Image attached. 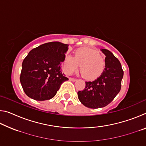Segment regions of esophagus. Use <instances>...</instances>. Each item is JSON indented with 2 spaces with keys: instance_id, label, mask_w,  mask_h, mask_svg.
<instances>
[{
  "instance_id": "1",
  "label": "esophagus",
  "mask_w": 146,
  "mask_h": 146,
  "mask_svg": "<svg viewBox=\"0 0 146 146\" xmlns=\"http://www.w3.org/2000/svg\"><path fill=\"white\" fill-rule=\"evenodd\" d=\"M69 80H70V81H72V82H75V81L76 80V79L73 78H69Z\"/></svg>"
}]
</instances>
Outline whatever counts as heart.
Here are the masks:
<instances>
[{
    "mask_svg": "<svg viewBox=\"0 0 146 146\" xmlns=\"http://www.w3.org/2000/svg\"><path fill=\"white\" fill-rule=\"evenodd\" d=\"M80 65L81 74L88 80H94L102 75L105 68V60L97 51L89 47L76 49L74 56H65L62 64L64 72L71 75Z\"/></svg>",
    "mask_w": 146,
    "mask_h": 146,
    "instance_id": "obj_1",
    "label": "heart"
}]
</instances>
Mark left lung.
Here are the masks:
<instances>
[{
    "mask_svg": "<svg viewBox=\"0 0 146 146\" xmlns=\"http://www.w3.org/2000/svg\"><path fill=\"white\" fill-rule=\"evenodd\" d=\"M100 50L106 56L102 74L92 82H86L84 90L77 93L80 102L89 108L105 107L112 102L121 89L123 71L120 61L110 51Z\"/></svg>",
    "mask_w": 146,
    "mask_h": 146,
    "instance_id": "1",
    "label": "left lung"
}]
</instances>
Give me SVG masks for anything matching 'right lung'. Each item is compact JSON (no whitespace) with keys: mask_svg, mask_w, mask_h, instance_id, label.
I'll list each match as a JSON object with an SVG mask.
<instances>
[{"mask_svg":"<svg viewBox=\"0 0 146 146\" xmlns=\"http://www.w3.org/2000/svg\"><path fill=\"white\" fill-rule=\"evenodd\" d=\"M68 44L51 42L29 51L23 60L20 80L27 96L44 101L55 97L62 84L68 78L61 72V64Z\"/></svg>","mask_w":146,"mask_h":146,"instance_id":"1","label":"right lung"}]
</instances>
